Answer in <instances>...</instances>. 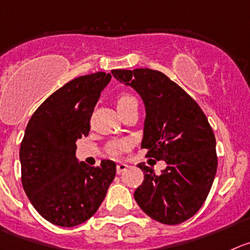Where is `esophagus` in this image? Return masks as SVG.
I'll use <instances>...</instances> for the list:
<instances>
[{"mask_svg":"<svg viewBox=\"0 0 250 250\" xmlns=\"http://www.w3.org/2000/svg\"><path fill=\"white\" fill-rule=\"evenodd\" d=\"M128 167L127 164H125V163H120V164H117V174H121V172L125 171Z\"/></svg>","mask_w":250,"mask_h":250,"instance_id":"1","label":"esophagus"}]
</instances>
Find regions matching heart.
<instances>
[{"mask_svg": "<svg viewBox=\"0 0 250 250\" xmlns=\"http://www.w3.org/2000/svg\"><path fill=\"white\" fill-rule=\"evenodd\" d=\"M116 104H117V108L118 111L121 112V114H122L123 112L127 111V109L132 108V107L138 106L136 97L128 92L118 93L117 97H116ZM127 146H128V143L125 141H113L108 144L109 151L113 154L121 153V151L125 150Z\"/></svg>", "mask_w": 250, "mask_h": 250, "instance_id": "heart-1", "label": "heart"}]
</instances>
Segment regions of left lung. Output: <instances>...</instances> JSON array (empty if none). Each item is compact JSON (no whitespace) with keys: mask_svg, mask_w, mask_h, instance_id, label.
I'll return each mask as SVG.
<instances>
[{"mask_svg":"<svg viewBox=\"0 0 250 250\" xmlns=\"http://www.w3.org/2000/svg\"><path fill=\"white\" fill-rule=\"evenodd\" d=\"M132 86L146 104L142 148L146 157L164 160L157 175L141 163L144 180L134 192L142 209L164 225H179L201 208L217 171L216 138L197 102L165 74L143 67L112 70Z\"/></svg>","mask_w":250,"mask_h":250,"instance_id":"8db88e82","label":"left lung"}]
</instances>
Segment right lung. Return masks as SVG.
<instances>
[{"instance_id":"1","label":"right lung","mask_w":250,"mask_h":250,"mask_svg":"<svg viewBox=\"0 0 250 250\" xmlns=\"http://www.w3.org/2000/svg\"><path fill=\"white\" fill-rule=\"evenodd\" d=\"M104 71L65 83L37 108L20 148L22 185L43 218L74 227L99 209L116 175V163H79L76 141L87 137L101 91L111 80Z\"/></svg>"}]
</instances>
